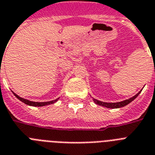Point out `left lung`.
Masks as SVG:
<instances>
[{
	"mask_svg": "<svg viewBox=\"0 0 155 155\" xmlns=\"http://www.w3.org/2000/svg\"><path fill=\"white\" fill-rule=\"evenodd\" d=\"M141 91H142V90H141L139 93H137L136 95H134L133 97L130 98V99H126V100H123V101L121 102H117V103H106V102L99 101V100H97V99H94V98H93V101H94L95 104H98L99 106L105 107L107 108H112V109H114V108H120L123 107L124 106H127V104L131 103V102L133 101L135 98H137V96L140 94Z\"/></svg>",
	"mask_w": 155,
	"mask_h": 155,
	"instance_id": "8db88e82",
	"label": "left lung"
}]
</instances>
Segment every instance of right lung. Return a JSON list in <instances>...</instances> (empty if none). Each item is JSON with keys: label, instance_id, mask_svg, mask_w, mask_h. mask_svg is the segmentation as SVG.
Returning a JSON list of instances; mask_svg holds the SVG:
<instances>
[{"label": "right lung", "instance_id": "1", "mask_svg": "<svg viewBox=\"0 0 155 155\" xmlns=\"http://www.w3.org/2000/svg\"><path fill=\"white\" fill-rule=\"evenodd\" d=\"M12 93H13V95H14L15 96H16V97L19 99V100H21V102H23L24 104H27V105H28V106H32V107H44V106H47V105H50V104H55L56 102L58 101V99H60V98H57V99H54V100H51V101L42 102V103H41V102L30 101V100H28V99H24V98L20 97L19 95H16V93H14V92H13V91H12Z\"/></svg>", "mask_w": 155, "mask_h": 155}]
</instances>
